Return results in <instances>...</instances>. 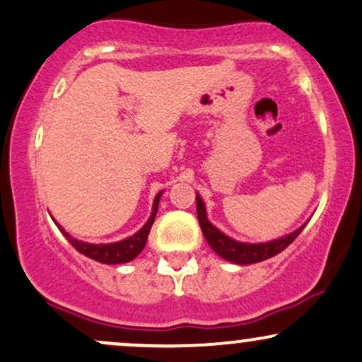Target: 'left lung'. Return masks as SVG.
I'll return each mask as SVG.
<instances>
[{
  "instance_id": "8db88e82",
  "label": "left lung",
  "mask_w": 362,
  "mask_h": 362,
  "mask_svg": "<svg viewBox=\"0 0 362 362\" xmlns=\"http://www.w3.org/2000/svg\"><path fill=\"white\" fill-rule=\"evenodd\" d=\"M196 204H197V218H199V225L202 233H204L206 240H208L209 247L213 249L218 256H221L226 261H232L237 264H252L259 263V261L269 259V257L276 256L278 252L284 251L285 247L292 244L297 239L300 232H303L304 226H300L299 230L292 232L291 235H285L281 239L266 242V244H244V242H237L230 237H226L225 233H221L216 226H213L208 221L206 216V208L202 204V199L199 196H196Z\"/></svg>"
}]
</instances>
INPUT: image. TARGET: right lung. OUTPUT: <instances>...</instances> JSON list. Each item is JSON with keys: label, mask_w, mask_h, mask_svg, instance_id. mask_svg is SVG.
I'll return each instance as SVG.
<instances>
[{"label": "right lung", "mask_w": 362, "mask_h": 362, "mask_svg": "<svg viewBox=\"0 0 362 362\" xmlns=\"http://www.w3.org/2000/svg\"><path fill=\"white\" fill-rule=\"evenodd\" d=\"M160 197H161V192L158 194L156 199H154L153 213H151V218L148 220V223L142 226L136 235L129 237V239H125V240L115 242V244H87V242L75 240L74 237H70L69 233H66L59 225H58V228L62 230L63 235L66 237V240H69L78 252L84 254V256H87V257H90V259L99 261V263H105V264L129 263V261H132L134 257L139 256L142 249L146 247L149 230H151V226H153L154 218H156V213H158V202H160Z\"/></svg>", "instance_id": "right-lung-1"}]
</instances>
